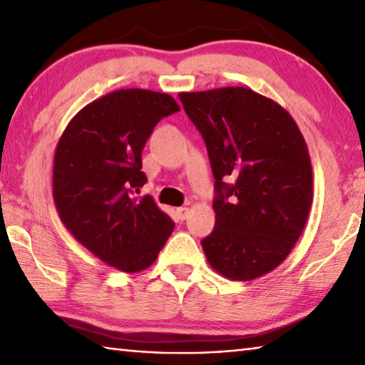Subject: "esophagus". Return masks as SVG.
<instances>
[{
  "label": "esophagus",
  "mask_w": 365,
  "mask_h": 365,
  "mask_svg": "<svg viewBox=\"0 0 365 365\" xmlns=\"http://www.w3.org/2000/svg\"><path fill=\"white\" fill-rule=\"evenodd\" d=\"M188 212H190L188 207H178L177 209V215H178V219H180V220L187 219L188 217Z\"/></svg>",
  "instance_id": "1"
}]
</instances>
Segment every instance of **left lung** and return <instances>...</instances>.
<instances>
[{
    "label": "left lung",
    "mask_w": 365,
    "mask_h": 365,
    "mask_svg": "<svg viewBox=\"0 0 365 365\" xmlns=\"http://www.w3.org/2000/svg\"><path fill=\"white\" fill-rule=\"evenodd\" d=\"M206 143L215 225L201 240L207 262L232 280L280 265L298 242L312 202V168L296 122L243 86L178 95Z\"/></svg>",
    "instance_id": "left-lung-1"
}]
</instances>
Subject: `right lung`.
<instances>
[{"label": "right lung", "mask_w": 365, "mask_h": 365, "mask_svg": "<svg viewBox=\"0 0 365 365\" xmlns=\"http://www.w3.org/2000/svg\"><path fill=\"white\" fill-rule=\"evenodd\" d=\"M180 108L168 93L119 90L85 106L54 154L53 197L73 238L113 267L140 272L156 261L174 220L153 197L141 151L154 127Z\"/></svg>", "instance_id": "add662e5"}]
</instances>
